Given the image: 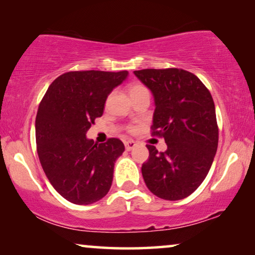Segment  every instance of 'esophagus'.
Instances as JSON below:
<instances>
[{
    "label": "esophagus",
    "mask_w": 255,
    "mask_h": 255,
    "mask_svg": "<svg viewBox=\"0 0 255 255\" xmlns=\"http://www.w3.org/2000/svg\"><path fill=\"white\" fill-rule=\"evenodd\" d=\"M125 147H126V150H131V149H134L135 147H136V142L134 141H127L125 142Z\"/></svg>",
    "instance_id": "1"
}]
</instances>
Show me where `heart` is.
Instances as JSON below:
<instances>
[{"label": "heart", "instance_id": "heart-1", "mask_svg": "<svg viewBox=\"0 0 255 255\" xmlns=\"http://www.w3.org/2000/svg\"><path fill=\"white\" fill-rule=\"evenodd\" d=\"M147 88H145L143 85L141 84H134L131 85L130 88H129V93L133 94V93H136V92H141V91H145Z\"/></svg>", "mask_w": 255, "mask_h": 255}]
</instances>
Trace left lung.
I'll use <instances>...</instances> for the list:
<instances>
[{"mask_svg": "<svg viewBox=\"0 0 255 255\" xmlns=\"http://www.w3.org/2000/svg\"><path fill=\"white\" fill-rule=\"evenodd\" d=\"M134 74L155 101L152 135L164 137L167 150L148 144L142 176L155 196L178 201L202 184L218 148V126L211 93L195 74L181 69H145Z\"/></svg>", "mask_w": 255, "mask_h": 255, "instance_id": "left-lung-1", "label": "left lung"}]
</instances>
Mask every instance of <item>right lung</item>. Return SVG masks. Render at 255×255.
<instances>
[{
    "instance_id": "1",
    "label": "right lung",
    "mask_w": 255,
    "mask_h": 255,
    "mask_svg": "<svg viewBox=\"0 0 255 255\" xmlns=\"http://www.w3.org/2000/svg\"><path fill=\"white\" fill-rule=\"evenodd\" d=\"M127 76V71L66 72L53 80L40 101L36 117L40 164L56 191L73 204H92L110 191L114 163L125 145L119 138L98 144L86 133Z\"/></svg>"
}]
</instances>
